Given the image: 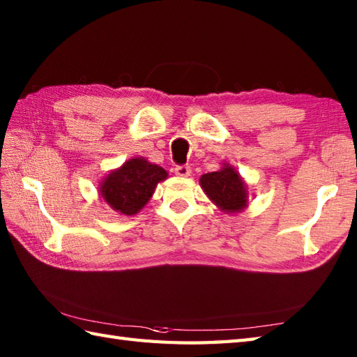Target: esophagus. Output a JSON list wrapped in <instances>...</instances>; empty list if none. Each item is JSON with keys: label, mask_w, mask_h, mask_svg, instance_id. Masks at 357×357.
<instances>
[{"label": "esophagus", "mask_w": 357, "mask_h": 357, "mask_svg": "<svg viewBox=\"0 0 357 357\" xmlns=\"http://www.w3.org/2000/svg\"><path fill=\"white\" fill-rule=\"evenodd\" d=\"M174 173H176L179 178H188L192 174V169L190 165H176Z\"/></svg>", "instance_id": "obj_1"}]
</instances>
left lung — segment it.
I'll return each mask as SVG.
<instances>
[{
    "label": "left lung",
    "instance_id": "8db88e82",
    "mask_svg": "<svg viewBox=\"0 0 357 357\" xmlns=\"http://www.w3.org/2000/svg\"><path fill=\"white\" fill-rule=\"evenodd\" d=\"M199 183L211 202L225 213H239L247 207V185L230 164H224L219 172L202 174Z\"/></svg>",
    "mask_w": 357,
    "mask_h": 357
}]
</instances>
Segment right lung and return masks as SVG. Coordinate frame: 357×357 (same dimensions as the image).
Masks as SVG:
<instances>
[{
  "label": "right lung",
  "instance_id": "1",
  "mask_svg": "<svg viewBox=\"0 0 357 357\" xmlns=\"http://www.w3.org/2000/svg\"><path fill=\"white\" fill-rule=\"evenodd\" d=\"M167 174L162 167L149 162L146 158H132L102 179L100 193L113 210L132 216L150 201L158 183Z\"/></svg>",
  "mask_w": 357,
  "mask_h": 357
}]
</instances>
